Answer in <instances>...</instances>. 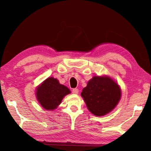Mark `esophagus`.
Segmentation results:
<instances>
[{
  "mask_svg": "<svg viewBox=\"0 0 151 151\" xmlns=\"http://www.w3.org/2000/svg\"><path fill=\"white\" fill-rule=\"evenodd\" d=\"M73 94H78V88H73L72 90Z\"/></svg>",
  "mask_w": 151,
  "mask_h": 151,
  "instance_id": "34e87169",
  "label": "esophagus"
}]
</instances>
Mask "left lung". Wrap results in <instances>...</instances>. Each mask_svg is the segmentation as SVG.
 Here are the masks:
<instances>
[{"label": "left lung", "mask_w": 151, "mask_h": 151, "mask_svg": "<svg viewBox=\"0 0 151 151\" xmlns=\"http://www.w3.org/2000/svg\"><path fill=\"white\" fill-rule=\"evenodd\" d=\"M81 96L88 109L94 115H105L114 109L121 99L119 85L109 76H95L83 89Z\"/></svg>", "instance_id": "obj_1"}]
</instances>
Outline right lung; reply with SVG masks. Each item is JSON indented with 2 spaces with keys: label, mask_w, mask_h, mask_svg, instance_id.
Instances as JSON below:
<instances>
[{
  "label": "right lung",
  "mask_w": 151,
  "mask_h": 151,
  "mask_svg": "<svg viewBox=\"0 0 151 151\" xmlns=\"http://www.w3.org/2000/svg\"><path fill=\"white\" fill-rule=\"evenodd\" d=\"M70 91L66 86L60 85L57 79L50 77L46 79L37 88V98L39 103L46 110L57 108L66 94Z\"/></svg>",
  "instance_id": "right-lung-1"
}]
</instances>
